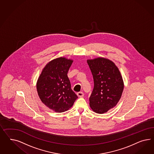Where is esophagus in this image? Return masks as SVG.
Returning a JSON list of instances; mask_svg holds the SVG:
<instances>
[{"label":"esophagus","instance_id":"obj_1","mask_svg":"<svg viewBox=\"0 0 154 154\" xmlns=\"http://www.w3.org/2000/svg\"><path fill=\"white\" fill-rule=\"evenodd\" d=\"M77 95H78V97H84V94L82 93V92H81V91H79V92H78L77 93Z\"/></svg>","mask_w":154,"mask_h":154}]
</instances>
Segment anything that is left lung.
<instances>
[{"label": "left lung", "instance_id": "8db88e82", "mask_svg": "<svg viewBox=\"0 0 154 154\" xmlns=\"http://www.w3.org/2000/svg\"><path fill=\"white\" fill-rule=\"evenodd\" d=\"M94 79V89L89 101L94 111L103 113L114 107L121 98L124 82L115 64L105 58L87 61Z\"/></svg>", "mask_w": 154, "mask_h": 154}]
</instances>
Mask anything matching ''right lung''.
<instances>
[{
	"label": "right lung",
	"instance_id": "add662e5",
	"mask_svg": "<svg viewBox=\"0 0 154 154\" xmlns=\"http://www.w3.org/2000/svg\"><path fill=\"white\" fill-rule=\"evenodd\" d=\"M73 61L59 57L49 62L39 75L37 84L41 101L56 112H65L78 98L71 89L67 73Z\"/></svg>",
	"mask_w": 154,
	"mask_h": 154
}]
</instances>
